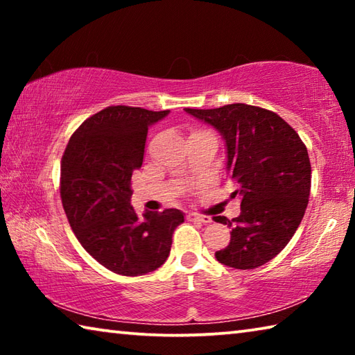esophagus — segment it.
<instances>
[{
  "label": "esophagus",
  "instance_id": "esophagus-1",
  "mask_svg": "<svg viewBox=\"0 0 355 355\" xmlns=\"http://www.w3.org/2000/svg\"><path fill=\"white\" fill-rule=\"evenodd\" d=\"M188 219L200 222V224H209V222H213V219L209 218V216H202V214H196V213H189Z\"/></svg>",
  "mask_w": 355,
  "mask_h": 355
}]
</instances>
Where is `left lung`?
<instances>
[{
	"label": "left lung",
	"mask_w": 355,
	"mask_h": 355,
	"mask_svg": "<svg viewBox=\"0 0 355 355\" xmlns=\"http://www.w3.org/2000/svg\"><path fill=\"white\" fill-rule=\"evenodd\" d=\"M184 111L222 136L235 186L230 197L241 200L238 218H214L232 228L230 244L216 258L235 269L261 266L290 243L304 218L311 186L307 147L284 119L263 107L233 103Z\"/></svg>",
	"instance_id": "obj_1"
}]
</instances>
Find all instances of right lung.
Returning <instances> with one entry per match:
<instances>
[{
  "mask_svg": "<svg viewBox=\"0 0 355 355\" xmlns=\"http://www.w3.org/2000/svg\"><path fill=\"white\" fill-rule=\"evenodd\" d=\"M167 114L106 107L84 120L62 156L61 197L71 230L95 260L120 275L158 269L184 222L175 208L137 216L131 207V175L142 166L148 127Z\"/></svg>",
  "mask_w": 355,
  "mask_h": 355,
  "instance_id": "1",
  "label": "right lung"
}]
</instances>
